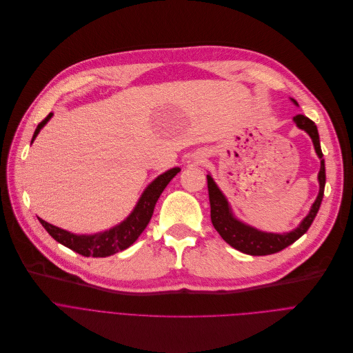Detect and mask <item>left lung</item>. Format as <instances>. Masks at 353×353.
I'll use <instances>...</instances> for the list:
<instances>
[{"instance_id": "left-lung-1", "label": "left lung", "mask_w": 353, "mask_h": 353, "mask_svg": "<svg viewBox=\"0 0 353 353\" xmlns=\"http://www.w3.org/2000/svg\"><path fill=\"white\" fill-rule=\"evenodd\" d=\"M294 121L301 130L306 131L309 134V137L312 138L315 151H316L318 157L321 158V171L318 175L321 186H319L318 198L314 202L312 208H310V212L301 222V225L296 228V230H294L292 232L266 234V232H261V231L255 230V228H252V226H248V225L239 222L238 219L234 218V215L230 210V205H228L225 196L222 195V192L215 185L211 175H206V181H208V194H210V203H211L212 225L218 231V234L223 238V241H226L231 246H234L235 250H238L243 254L254 255V256H263V255L276 254V252L285 250L286 246L292 245L309 230V226L312 225V222L319 211V206H321V202L323 198V191H325L326 174H325V159H323V154L321 150L318 128L312 119H309L307 117H305L302 114L295 115Z\"/></svg>"}]
</instances>
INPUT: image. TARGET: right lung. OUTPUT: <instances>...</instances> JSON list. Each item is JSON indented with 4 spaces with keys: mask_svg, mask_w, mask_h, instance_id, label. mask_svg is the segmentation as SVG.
<instances>
[{
    "mask_svg": "<svg viewBox=\"0 0 353 353\" xmlns=\"http://www.w3.org/2000/svg\"><path fill=\"white\" fill-rule=\"evenodd\" d=\"M51 117H52V112H50L43 121L38 123V127L35 128V132L32 135V141L35 139L39 130L46 125ZM179 171H181L179 168H172L165 174L159 175L155 181H152L148 185V188L143 191L132 214L125 221L121 222L110 231L95 234V235H74L43 219H39V222L57 242L70 248V250H72L74 252L82 256L105 258V256L114 255L117 252L127 250L128 246H131L138 239V236L142 234V231L147 228L148 222L151 221L155 203L161 196L162 191L165 190V186L170 183V181Z\"/></svg>",
    "mask_w": 353,
    "mask_h": 353,
    "instance_id": "right-lung-1",
    "label": "right lung"
}]
</instances>
